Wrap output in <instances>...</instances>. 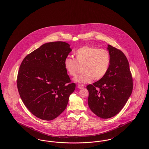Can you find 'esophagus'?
<instances>
[{
	"label": "esophagus",
	"instance_id": "obj_1",
	"mask_svg": "<svg viewBox=\"0 0 149 149\" xmlns=\"http://www.w3.org/2000/svg\"><path fill=\"white\" fill-rule=\"evenodd\" d=\"M78 88L79 89H83L84 88V85L83 84H78Z\"/></svg>",
	"mask_w": 149,
	"mask_h": 149
}]
</instances>
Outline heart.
Here are the masks:
<instances>
[{
  "instance_id": "b5f03b06",
  "label": "heart",
  "mask_w": 149,
  "mask_h": 149,
  "mask_svg": "<svg viewBox=\"0 0 149 149\" xmlns=\"http://www.w3.org/2000/svg\"><path fill=\"white\" fill-rule=\"evenodd\" d=\"M75 59L67 57L64 60V67L68 74L75 77L79 66L83 65L81 75L74 79L79 83H88L94 79L103 78L108 70L111 57L107 50L97 49L91 46H85L77 50L74 54Z\"/></svg>"
}]
</instances>
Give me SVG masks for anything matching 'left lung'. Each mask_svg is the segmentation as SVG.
Instances as JSON below:
<instances>
[{
	"label": "left lung",
	"instance_id": "left-lung-1",
	"mask_svg": "<svg viewBox=\"0 0 149 149\" xmlns=\"http://www.w3.org/2000/svg\"><path fill=\"white\" fill-rule=\"evenodd\" d=\"M111 57L106 74L93 84L87 85L88 103L95 114L109 118L125 106L133 89L132 74L127 58L119 49L108 45Z\"/></svg>",
	"mask_w": 149,
	"mask_h": 149
}]
</instances>
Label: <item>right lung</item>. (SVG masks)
I'll return each mask as SVG.
<instances>
[{
	"label": "right lung",
	"mask_w": 149,
	"mask_h": 149,
	"mask_svg": "<svg viewBox=\"0 0 149 149\" xmlns=\"http://www.w3.org/2000/svg\"><path fill=\"white\" fill-rule=\"evenodd\" d=\"M71 50L65 42L46 43L22 61L17 79L18 92L24 104L37 118L54 120L66 108L75 89L64 67Z\"/></svg>",
	"instance_id": "right-lung-1"
}]
</instances>
